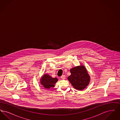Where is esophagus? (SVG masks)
I'll use <instances>...</instances> for the list:
<instances>
[{"mask_svg": "<svg viewBox=\"0 0 120 120\" xmlns=\"http://www.w3.org/2000/svg\"><path fill=\"white\" fill-rule=\"evenodd\" d=\"M61 78L62 79H65L66 78V76L65 75H63L61 77Z\"/></svg>", "mask_w": 120, "mask_h": 120, "instance_id": "obj_1", "label": "esophagus"}]
</instances>
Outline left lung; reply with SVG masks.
<instances>
[{
  "mask_svg": "<svg viewBox=\"0 0 120 120\" xmlns=\"http://www.w3.org/2000/svg\"><path fill=\"white\" fill-rule=\"evenodd\" d=\"M71 74L68 77L75 89L82 90L87 86L90 81V76L85 67L82 65L70 70Z\"/></svg>",
  "mask_w": 120,
  "mask_h": 120,
  "instance_id": "obj_1",
  "label": "left lung"
}]
</instances>
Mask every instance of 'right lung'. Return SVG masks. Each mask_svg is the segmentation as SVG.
<instances>
[{
	"mask_svg": "<svg viewBox=\"0 0 120 120\" xmlns=\"http://www.w3.org/2000/svg\"><path fill=\"white\" fill-rule=\"evenodd\" d=\"M58 80L57 78H52L49 75H44L40 79V84L45 89H49L54 87V85Z\"/></svg>",
	"mask_w": 120,
	"mask_h": 120,
	"instance_id": "right-lung-1",
	"label": "right lung"
}]
</instances>
